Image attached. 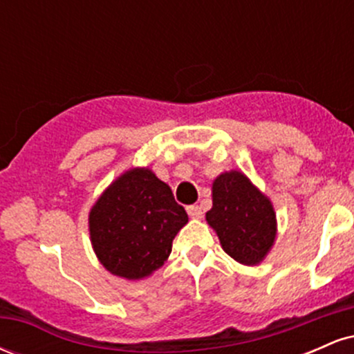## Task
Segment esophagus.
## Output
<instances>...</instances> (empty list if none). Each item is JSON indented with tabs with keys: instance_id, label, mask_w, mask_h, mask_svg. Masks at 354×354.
<instances>
[{
	"instance_id": "obj_1",
	"label": "esophagus",
	"mask_w": 354,
	"mask_h": 354,
	"mask_svg": "<svg viewBox=\"0 0 354 354\" xmlns=\"http://www.w3.org/2000/svg\"><path fill=\"white\" fill-rule=\"evenodd\" d=\"M186 211H188V214H189L191 219H200L203 216V211H201V208L198 205L188 206V208H186Z\"/></svg>"
}]
</instances>
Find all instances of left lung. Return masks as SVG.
<instances>
[{
  "instance_id": "obj_1",
  "label": "left lung",
  "mask_w": 354,
  "mask_h": 354,
  "mask_svg": "<svg viewBox=\"0 0 354 354\" xmlns=\"http://www.w3.org/2000/svg\"><path fill=\"white\" fill-rule=\"evenodd\" d=\"M211 196L213 208L206 213V221L218 234L223 251L241 265H259L278 233L273 203L238 169L218 174Z\"/></svg>"
}]
</instances>
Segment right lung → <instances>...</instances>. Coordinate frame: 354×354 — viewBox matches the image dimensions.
Masks as SVG:
<instances>
[{"mask_svg": "<svg viewBox=\"0 0 354 354\" xmlns=\"http://www.w3.org/2000/svg\"><path fill=\"white\" fill-rule=\"evenodd\" d=\"M188 223L171 188L151 169L129 168L113 180L89 209L93 251L104 270L128 281L165 265L173 239Z\"/></svg>", "mask_w": 354, "mask_h": 354, "instance_id": "1", "label": "right lung"}]
</instances>
